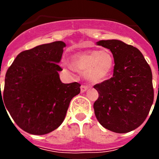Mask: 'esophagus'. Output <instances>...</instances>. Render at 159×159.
Segmentation results:
<instances>
[{"mask_svg": "<svg viewBox=\"0 0 159 159\" xmlns=\"http://www.w3.org/2000/svg\"><path fill=\"white\" fill-rule=\"evenodd\" d=\"M88 87L87 86V85H81V87H80L81 92H86L87 90H88Z\"/></svg>", "mask_w": 159, "mask_h": 159, "instance_id": "34e87169", "label": "esophagus"}]
</instances>
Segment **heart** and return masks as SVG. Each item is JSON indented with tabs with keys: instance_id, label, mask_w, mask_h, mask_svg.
Segmentation results:
<instances>
[{
	"instance_id": "b5f03b06",
	"label": "heart",
	"mask_w": 159,
	"mask_h": 159,
	"mask_svg": "<svg viewBox=\"0 0 159 159\" xmlns=\"http://www.w3.org/2000/svg\"><path fill=\"white\" fill-rule=\"evenodd\" d=\"M114 67V58L108 51H92L77 53L72 57V65L67 67L71 71L84 73V76L94 84L105 80L111 72Z\"/></svg>"
}]
</instances>
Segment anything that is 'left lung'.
<instances>
[{
	"label": "left lung",
	"instance_id": "1",
	"mask_svg": "<svg viewBox=\"0 0 159 159\" xmlns=\"http://www.w3.org/2000/svg\"><path fill=\"white\" fill-rule=\"evenodd\" d=\"M114 57L113 76L95 84L99 98L94 102L96 119L116 133H127L145 121L154 101L152 72L141 52L118 40H99Z\"/></svg>",
	"mask_w": 159,
	"mask_h": 159
}]
</instances>
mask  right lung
Masks as SVG:
<instances>
[{"label": "right lung", "instance_id": "obj_1", "mask_svg": "<svg viewBox=\"0 0 159 159\" xmlns=\"http://www.w3.org/2000/svg\"><path fill=\"white\" fill-rule=\"evenodd\" d=\"M65 46L55 41L21 52L7 71L0 102L4 101L14 122L29 134L42 135L58 128L71 99L80 92L79 83L60 80L58 63Z\"/></svg>", "mask_w": 159, "mask_h": 159}]
</instances>
